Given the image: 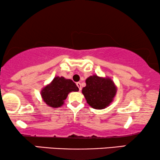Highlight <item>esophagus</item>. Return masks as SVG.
Segmentation results:
<instances>
[{
  "label": "esophagus",
  "mask_w": 160,
  "mask_h": 160,
  "mask_svg": "<svg viewBox=\"0 0 160 160\" xmlns=\"http://www.w3.org/2000/svg\"><path fill=\"white\" fill-rule=\"evenodd\" d=\"M76 85H77L78 89H79V91L82 90V86H81V83L80 82H77V83H76Z\"/></svg>",
  "instance_id": "esophagus-1"
}]
</instances>
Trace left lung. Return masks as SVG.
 <instances>
[{
    "mask_svg": "<svg viewBox=\"0 0 160 160\" xmlns=\"http://www.w3.org/2000/svg\"><path fill=\"white\" fill-rule=\"evenodd\" d=\"M117 90L112 81L94 75L86 79V87L82 93L87 102L94 109H102L108 107L116 94Z\"/></svg>",
    "mask_w": 160,
    "mask_h": 160,
    "instance_id": "obj_1",
    "label": "left lung"
}]
</instances>
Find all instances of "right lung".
I'll list each match as a JSON object with an SVG mask.
<instances>
[{
    "mask_svg": "<svg viewBox=\"0 0 160 160\" xmlns=\"http://www.w3.org/2000/svg\"><path fill=\"white\" fill-rule=\"evenodd\" d=\"M78 90V87L71 79L57 76L53 78L51 84L42 89L41 95L47 105L56 108L63 104L68 93Z\"/></svg>",
    "mask_w": 160,
    "mask_h": 160,
    "instance_id": "add662e5",
    "label": "right lung"
}]
</instances>
